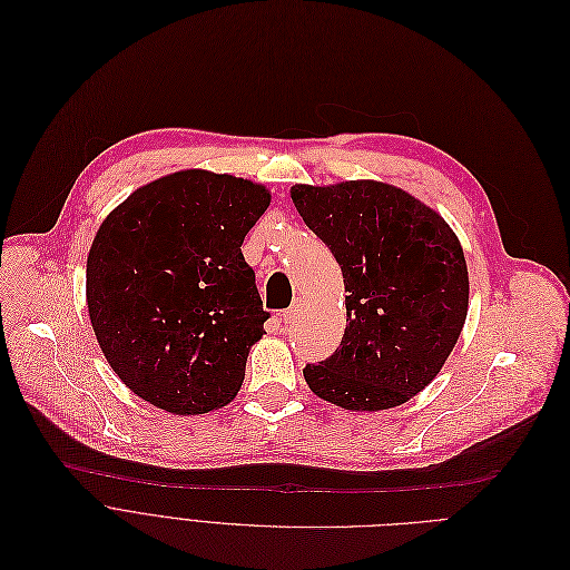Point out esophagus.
Instances as JSON below:
<instances>
[{
    "label": "esophagus",
    "mask_w": 570,
    "mask_h": 570,
    "mask_svg": "<svg viewBox=\"0 0 570 570\" xmlns=\"http://www.w3.org/2000/svg\"><path fill=\"white\" fill-rule=\"evenodd\" d=\"M302 311H304V302L302 299H296L285 313H283V324L285 327H292V324L299 320V315H302Z\"/></svg>",
    "instance_id": "esophagus-1"
}]
</instances>
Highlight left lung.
Wrapping results in <instances>:
<instances>
[{"mask_svg": "<svg viewBox=\"0 0 570 570\" xmlns=\"http://www.w3.org/2000/svg\"><path fill=\"white\" fill-rule=\"evenodd\" d=\"M292 204L334 253L345 332L330 360L304 368L311 392L345 411L411 401L448 362L469 313V268L452 227L383 180L289 187Z\"/></svg>", "mask_w": 570, "mask_h": 570, "instance_id": "8db88e82", "label": "left lung"}]
</instances>
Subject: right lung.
<instances>
[{
    "mask_svg": "<svg viewBox=\"0 0 570 570\" xmlns=\"http://www.w3.org/2000/svg\"><path fill=\"white\" fill-rule=\"evenodd\" d=\"M268 204L262 183L183 169L137 187L99 225L90 324L108 366L155 409L204 415L238 394L268 317L240 246Z\"/></svg>",
    "mask_w": 570,
    "mask_h": 570,
    "instance_id": "obj_1",
    "label": "right lung"
}]
</instances>
